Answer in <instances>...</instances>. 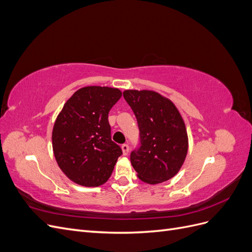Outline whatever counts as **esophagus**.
<instances>
[{
  "label": "esophagus",
  "mask_w": 252,
  "mask_h": 252,
  "mask_svg": "<svg viewBox=\"0 0 252 252\" xmlns=\"http://www.w3.org/2000/svg\"><path fill=\"white\" fill-rule=\"evenodd\" d=\"M121 148H122V150H123V155L124 156H127L128 155V152H129V146H128V144H123L121 146Z\"/></svg>",
  "instance_id": "1"
}]
</instances>
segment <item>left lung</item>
<instances>
[{
  "label": "left lung",
  "mask_w": 252,
  "mask_h": 252,
  "mask_svg": "<svg viewBox=\"0 0 252 252\" xmlns=\"http://www.w3.org/2000/svg\"><path fill=\"white\" fill-rule=\"evenodd\" d=\"M123 95L140 130L139 147L130 154L139 179L152 185L171 179L184 163L188 150L186 127L179 110L155 91L125 90Z\"/></svg>",
  "instance_id": "left-lung-1"
}]
</instances>
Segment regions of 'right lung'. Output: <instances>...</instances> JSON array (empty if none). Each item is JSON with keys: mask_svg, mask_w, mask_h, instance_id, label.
Masks as SVG:
<instances>
[{"mask_svg": "<svg viewBox=\"0 0 252 252\" xmlns=\"http://www.w3.org/2000/svg\"><path fill=\"white\" fill-rule=\"evenodd\" d=\"M121 96L118 88H81L66 102L56 120L53 154L60 168L79 185H103L123 154L111 140L108 122V113Z\"/></svg>", "mask_w": 252, "mask_h": 252, "instance_id": "right-lung-1", "label": "right lung"}]
</instances>
